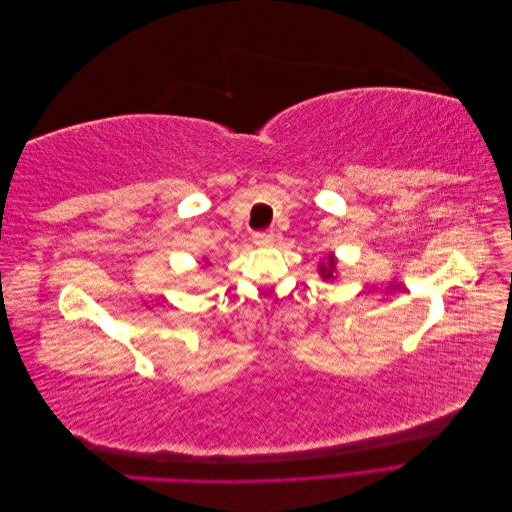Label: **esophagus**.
<instances>
[{
	"instance_id": "34e87169",
	"label": "esophagus",
	"mask_w": 512,
	"mask_h": 512,
	"mask_svg": "<svg viewBox=\"0 0 512 512\" xmlns=\"http://www.w3.org/2000/svg\"><path fill=\"white\" fill-rule=\"evenodd\" d=\"M254 243L256 245H271L273 243V230H258L254 232Z\"/></svg>"
}]
</instances>
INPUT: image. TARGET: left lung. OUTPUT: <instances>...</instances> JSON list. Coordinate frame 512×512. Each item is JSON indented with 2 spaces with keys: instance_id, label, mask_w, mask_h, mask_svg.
<instances>
[{
  "instance_id": "8db88e82",
  "label": "left lung",
  "mask_w": 512,
  "mask_h": 512,
  "mask_svg": "<svg viewBox=\"0 0 512 512\" xmlns=\"http://www.w3.org/2000/svg\"><path fill=\"white\" fill-rule=\"evenodd\" d=\"M333 267H335V262L331 260L327 267H320V273H322V277L324 280H329V277H333Z\"/></svg>"
}]
</instances>
